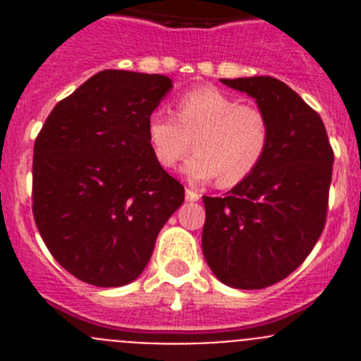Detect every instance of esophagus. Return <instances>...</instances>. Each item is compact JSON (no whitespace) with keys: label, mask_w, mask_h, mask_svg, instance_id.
<instances>
[{"label":"esophagus","mask_w":361,"mask_h":361,"mask_svg":"<svg viewBox=\"0 0 361 361\" xmlns=\"http://www.w3.org/2000/svg\"><path fill=\"white\" fill-rule=\"evenodd\" d=\"M199 199H200V195L197 193L195 190H190V188H186V200H190V202H197Z\"/></svg>","instance_id":"1"}]
</instances>
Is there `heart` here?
Wrapping results in <instances>:
<instances>
[{"label": "heart", "mask_w": 361, "mask_h": 361, "mask_svg": "<svg viewBox=\"0 0 361 361\" xmlns=\"http://www.w3.org/2000/svg\"><path fill=\"white\" fill-rule=\"evenodd\" d=\"M153 157L173 170L188 155L191 141L197 153L184 166L193 183L219 177L222 186H235L250 177L266 157L271 142V121L257 104L215 86H199L178 95L175 117L155 111L146 123Z\"/></svg>", "instance_id": "obj_1"}]
</instances>
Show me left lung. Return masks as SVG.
<instances>
[{
	"label": "left lung",
	"mask_w": 361,
	"mask_h": 361,
	"mask_svg": "<svg viewBox=\"0 0 361 361\" xmlns=\"http://www.w3.org/2000/svg\"><path fill=\"white\" fill-rule=\"evenodd\" d=\"M257 101L271 142L257 170L224 197H202V253L235 289H264L304 262L327 216L334 153L320 116L269 75L220 79Z\"/></svg>",
	"instance_id": "8db88e82"
}]
</instances>
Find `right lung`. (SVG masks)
<instances>
[{"label": "right lung", "mask_w": 361, "mask_h": 361, "mask_svg": "<svg viewBox=\"0 0 361 361\" xmlns=\"http://www.w3.org/2000/svg\"><path fill=\"white\" fill-rule=\"evenodd\" d=\"M171 86L159 73L103 70L59 101L37 135L34 220L52 257L82 282H133L184 202V186L155 161L146 135Z\"/></svg>", "instance_id": "obj_1"}]
</instances>
